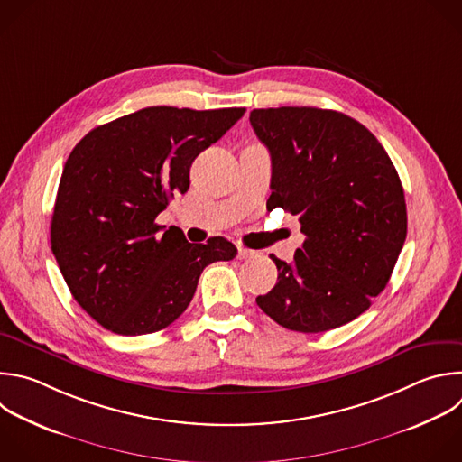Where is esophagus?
<instances>
[{
  "label": "esophagus",
  "mask_w": 462,
  "mask_h": 462,
  "mask_svg": "<svg viewBox=\"0 0 462 462\" xmlns=\"http://www.w3.org/2000/svg\"><path fill=\"white\" fill-rule=\"evenodd\" d=\"M237 257L239 259H254V257H257V252L245 248V246H237Z\"/></svg>",
  "instance_id": "obj_1"
}]
</instances>
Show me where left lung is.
Segmentation results:
<instances>
[{
    "instance_id": "8db88e82",
    "label": "left lung",
    "mask_w": 462,
    "mask_h": 462,
    "mask_svg": "<svg viewBox=\"0 0 462 462\" xmlns=\"http://www.w3.org/2000/svg\"><path fill=\"white\" fill-rule=\"evenodd\" d=\"M250 125L272 158L266 207L299 216L293 261L255 302L302 334L343 327L390 281L406 239L399 174L377 137L350 116L314 106L255 108Z\"/></svg>"
}]
</instances>
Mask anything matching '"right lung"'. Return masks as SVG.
<instances>
[{
	"instance_id": "add662e5",
	"label": "right lung",
	"mask_w": 462,
	"mask_h": 462,
	"mask_svg": "<svg viewBox=\"0 0 462 462\" xmlns=\"http://www.w3.org/2000/svg\"><path fill=\"white\" fill-rule=\"evenodd\" d=\"M245 108L148 106L90 130L65 163L51 223L70 293L103 328L143 336L190 304L205 266L230 261L225 237L192 245L156 223L190 187V167Z\"/></svg>"
}]
</instances>
